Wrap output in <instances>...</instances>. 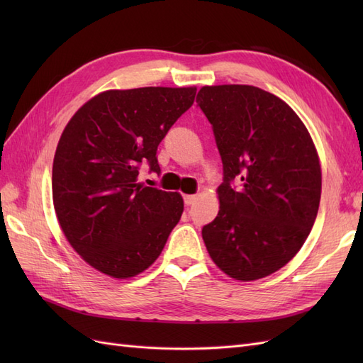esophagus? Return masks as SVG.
<instances>
[{"label": "esophagus", "mask_w": 363, "mask_h": 363, "mask_svg": "<svg viewBox=\"0 0 363 363\" xmlns=\"http://www.w3.org/2000/svg\"><path fill=\"white\" fill-rule=\"evenodd\" d=\"M196 201V195H184V204L192 206Z\"/></svg>", "instance_id": "esophagus-1"}]
</instances>
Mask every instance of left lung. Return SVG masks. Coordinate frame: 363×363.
<instances>
[{
  "mask_svg": "<svg viewBox=\"0 0 363 363\" xmlns=\"http://www.w3.org/2000/svg\"><path fill=\"white\" fill-rule=\"evenodd\" d=\"M196 103L224 168L219 212L201 232L208 256L235 280L271 276L300 251L320 207L312 136L286 103L256 86H203ZM235 178L236 190L229 186Z\"/></svg>",
  "mask_w": 363,
  "mask_h": 363,
  "instance_id": "left-lung-1",
  "label": "left lung"
}]
</instances>
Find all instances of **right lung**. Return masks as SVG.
I'll return each instance as SVG.
<instances>
[{
  "label": "right lung",
  "mask_w": 363,
  "mask_h": 363,
  "mask_svg": "<svg viewBox=\"0 0 363 363\" xmlns=\"http://www.w3.org/2000/svg\"><path fill=\"white\" fill-rule=\"evenodd\" d=\"M196 87L111 89L86 101L59 139L52 203L79 256L113 279L150 268L183 213L179 192L138 182L139 164L160 172L156 151L192 106Z\"/></svg>",
  "instance_id": "add662e5"
}]
</instances>
